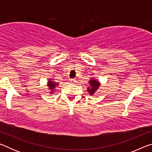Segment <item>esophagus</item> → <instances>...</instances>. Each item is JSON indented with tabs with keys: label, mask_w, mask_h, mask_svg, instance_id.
Instances as JSON below:
<instances>
[{
	"label": "esophagus",
	"mask_w": 152,
	"mask_h": 152,
	"mask_svg": "<svg viewBox=\"0 0 152 152\" xmlns=\"http://www.w3.org/2000/svg\"><path fill=\"white\" fill-rule=\"evenodd\" d=\"M70 83H72V84H74V83H76V79H75V78L70 79Z\"/></svg>",
	"instance_id": "1"
}]
</instances>
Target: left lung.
Returning <instances> with one entry per match:
<instances>
[{"mask_svg": "<svg viewBox=\"0 0 152 152\" xmlns=\"http://www.w3.org/2000/svg\"><path fill=\"white\" fill-rule=\"evenodd\" d=\"M89 86L88 88L87 89V91L89 92V94L91 95L93 94L95 91H96L100 86L99 82L95 79H92L91 80L89 81Z\"/></svg>", "mask_w": 152, "mask_h": 152, "instance_id": "left-lung-1", "label": "left lung"}]
</instances>
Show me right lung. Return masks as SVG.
<instances>
[{
  "mask_svg": "<svg viewBox=\"0 0 152 152\" xmlns=\"http://www.w3.org/2000/svg\"><path fill=\"white\" fill-rule=\"evenodd\" d=\"M58 85V83H56V82H52L51 80H49V82H48V86L49 87V89H50L51 91H53V89H54L55 87Z\"/></svg>",
  "mask_w": 152,
  "mask_h": 152,
  "instance_id": "obj_1",
  "label": "right lung"
}]
</instances>
